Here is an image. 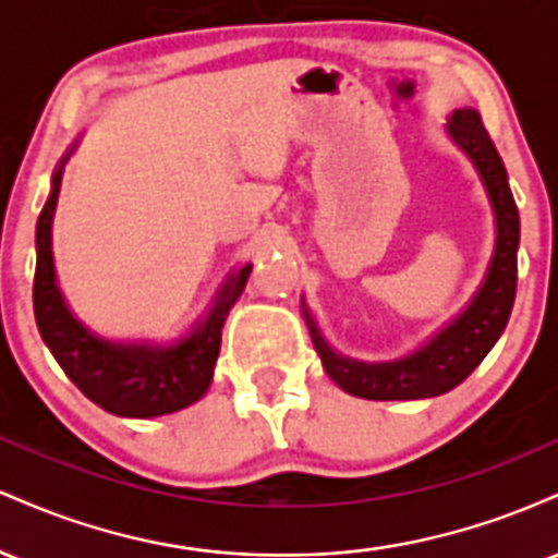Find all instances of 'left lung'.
Listing matches in <instances>:
<instances>
[{"instance_id":"1","label":"left lung","mask_w":558,"mask_h":558,"mask_svg":"<svg viewBox=\"0 0 558 558\" xmlns=\"http://www.w3.org/2000/svg\"><path fill=\"white\" fill-rule=\"evenodd\" d=\"M448 133L475 162L485 191H488L493 213H496V252H493L483 288L462 315L440 330L430 343L396 362L364 364L338 356L319 336L315 319L304 306L312 343L323 360L325 373L345 393L360 396V399L412 401L430 399V396H440L457 388L485 360L493 343L501 338L506 323H509L511 306H514L520 215H517L514 196H511L509 181H506V168L475 110L453 112L448 120Z\"/></svg>"}]
</instances>
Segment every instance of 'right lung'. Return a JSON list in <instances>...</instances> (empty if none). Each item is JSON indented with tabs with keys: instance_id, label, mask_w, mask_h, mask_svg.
I'll return each mask as SVG.
<instances>
[{
	"instance_id": "right-lung-1",
	"label": "right lung",
	"mask_w": 558,
	"mask_h": 558,
	"mask_svg": "<svg viewBox=\"0 0 558 558\" xmlns=\"http://www.w3.org/2000/svg\"><path fill=\"white\" fill-rule=\"evenodd\" d=\"M68 157L54 172L52 194L44 204L36 226L34 315L38 332L65 375L81 388V393L105 412L144 420L191 407L213 383L222 325H226L230 306L246 286L252 265L230 275L228 283L217 293L207 319L198 323L175 345H165V349L146 343L125 345L92 336L70 315L54 280L52 217Z\"/></svg>"
}]
</instances>
